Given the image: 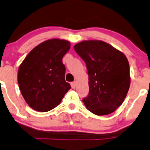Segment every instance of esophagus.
<instances>
[{
  "instance_id": "34e87169",
  "label": "esophagus",
  "mask_w": 150,
  "mask_h": 150,
  "mask_svg": "<svg viewBox=\"0 0 150 150\" xmlns=\"http://www.w3.org/2000/svg\"><path fill=\"white\" fill-rule=\"evenodd\" d=\"M70 85H71V87H72V88H75V81H74V82L71 83Z\"/></svg>"
}]
</instances>
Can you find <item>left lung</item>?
Returning <instances> with one entry per match:
<instances>
[{
    "instance_id": "obj_1",
    "label": "left lung",
    "mask_w": 150,
    "mask_h": 150,
    "mask_svg": "<svg viewBox=\"0 0 150 150\" xmlns=\"http://www.w3.org/2000/svg\"><path fill=\"white\" fill-rule=\"evenodd\" d=\"M74 49L88 70L89 92L83 99L84 105L96 115L111 114L121 105L130 88L127 58L114 47L99 40L81 42Z\"/></svg>"
}]
</instances>
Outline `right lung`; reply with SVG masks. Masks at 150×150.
Here are the masks:
<instances>
[{"label": "right lung", "mask_w": 150, "mask_h": 150, "mask_svg": "<svg viewBox=\"0 0 150 150\" xmlns=\"http://www.w3.org/2000/svg\"><path fill=\"white\" fill-rule=\"evenodd\" d=\"M69 48L70 43L66 40H47L34 47L20 64L19 87L23 98L33 110H52L71 88L65 81L66 68L62 63Z\"/></svg>", "instance_id": "obj_1"}]
</instances>
